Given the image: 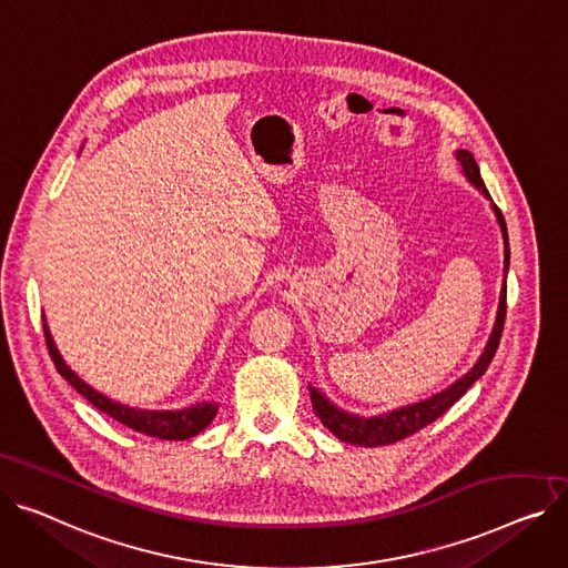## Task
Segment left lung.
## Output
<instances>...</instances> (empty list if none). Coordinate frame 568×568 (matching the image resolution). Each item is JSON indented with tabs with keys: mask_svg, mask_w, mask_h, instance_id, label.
<instances>
[{
	"mask_svg": "<svg viewBox=\"0 0 568 568\" xmlns=\"http://www.w3.org/2000/svg\"><path fill=\"white\" fill-rule=\"evenodd\" d=\"M455 158L462 164L464 175L468 178V182L477 189V192L490 201V210L496 214V221L500 225V233H503V242H505V267H503V287H500V298H498V311H496V322L494 328L488 333L486 345L479 354V358L475 361V365L459 376L455 384H449L445 390L420 399V402H413L399 408H393L388 413H379V415H358V413H349L345 408H339L337 404H333L320 388L308 384L311 390V402H313V410L317 418L322 420V425L337 436L343 443L349 445H361V447H379V445H390L397 443L415 432H420L423 427L432 425L436 418L455 404L462 395H466V390L479 379V376L486 372L488 363L494 361L496 349L500 345V335H503V324H505V313H507V272H509V240H507V223L503 212L498 210V205L490 199L488 189L481 180L479 166L473 158V153L468 150H457Z\"/></svg>",
	"mask_w": 568,
	"mask_h": 568,
	"instance_id": "obj_1",
	"label": "left lung"
}]
</instances>
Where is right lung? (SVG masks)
I'll return each mask as SVG.
<instances>
[{
    "mask_svg": "<svg viewBox=\"0 0 568 568\" xmlns=\"http://www.w3.org/2000/svg\"><path fill=\"white\" fill-rule=\"evenodd\" d=\"M45 328V339H48V349L50 356L54 361L57 372L63 376V379L78 390L82 397H87L95 408H100L102 413H106L109 418L119 420L121 425L145 434V436H153V438H164V440H184V438H192L196 434H201L212 420L219 410L216 402H196L194 406H186V408H178V410H153V408H134L121 402H113L111 397L102 395L100 390H95L93 386H89L87 382H82V376L74 374L68 363L63 361V356L59 354L57 345H54V337L50 333L48 322L43 324Z\"/></svg>",
    "mask_w": 568,
    "mask_h": 568,
    "instance_id": "1",
    "label": "right lung"
}]
</instances>
